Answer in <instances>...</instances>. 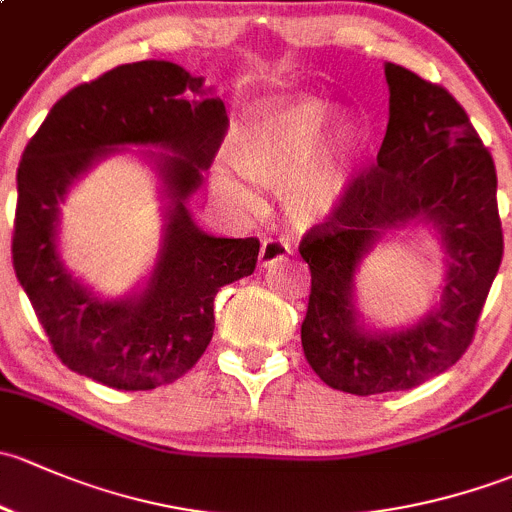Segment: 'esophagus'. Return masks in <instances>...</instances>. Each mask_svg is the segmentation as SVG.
<instances>
[{
  "label": "esophagus",
  "instance_id": "esophagus-1",
  "mask_svg": "<svg viewBox=\"0 0 512 512\" xmlns=\"http://www.w3.org/2000/svg\"><path fill=\"white\" fill-rule=\"evenodd\" d=\"M291 244H288L286 239H273V236H268V239H263L261 244V254H258V263H261V268H268L273 266V263L283 261V258L291 256Z\"/></svg>",
  "mask_w": 512,
  "mask_h": 512
}]
</instances>
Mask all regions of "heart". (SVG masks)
Here are the masks:
<instances>
[{
    "label": "heart",
    "instance_id": "1",
    "mask_svg": "<svg viewBox=\"0 0 512 512\" xmlns=\"http://www.w3.org/2000/svg\"><path fill=\"white\" fill-rule=\"evenodd\" d=\"M330 113V103L315 96L271 98L231 133L236 170L263 187H281L283 209L300 226L320 224L337 212L365 140L360 118ZM212 187L226 202L254 204V194L229 165L214 167Z\"/></svg>",
    "mask_w": 512,
    "mask_h": 512
}]
</instances>
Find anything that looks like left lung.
Wrapping results in <instances>:
<instances>
[{
  "mask_svg": "<svg viewBox=\"0 0 512 512\" xmlns=\"http://www.w3.org/2000/svg\"><path fill=\"white\" fill-rule=\"evenodd\" d=\"M384 76L389 123L377 165L300 241L310 266L305 360L328 387L357 397L419 387L456 365L503 258L498 177L466 110L397 63H384ZM407 223L434 228L445 246L442 300L409 329H367L354 305L356 268L387 230Z\"/></svg>",
  "mask_w": 512,
  "mask_h": 512,
  "instance_id": "left-lung-1",
  "label": "left lung"
}]
</instances>
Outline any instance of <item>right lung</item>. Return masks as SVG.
Here are the masks:
<instances>
[{
	"mask_svg": "<svg viewBox=\"0 0 512 512\" xmlns=\"http://www.w3.org/2000/svg\"><path fill=\"white\" fill-rule=\"evenodd\" d=\"M226 128L224 103L202 76L170 61H138L68 91L29 140L17 172L12 261L68 370L145 392L175 382L204 355L214 335V295L254 273L261 246L217 239L187 209ZM118 146L161 147L143 154L166 187V229L146 286L125 299H100L62 266L60 204Z\"/></svg>",
	"mask_w": 512,
	"mask_h": 512,
	"instance_id": "right-lung-1",
	"label": "right lung"
}]
</instances>
